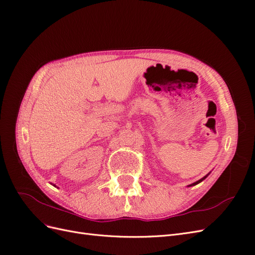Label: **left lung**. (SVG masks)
<instances>
[{
    "mask_svg": "<svg viewBox=\"0 0 255 255\" xmlns=\"http://www.w3.org/2000/svg\"><path fill=\"white\" fill-rule=\"evenodd\" d=\"M208 174H210V173H208ZM208 174H206L205 176H203L202 179H200L199 181H197V182H195V183H192L191 185H189V186H195V185H197V184H199V183H201L203 180H205V179H206V177H207V175H208Z\"/></svg>",
    "mask_w": 255,
    "mask_h": 255,
    "instance_id": "obj_1",
    "label": "left lung"
}]
</instances>
